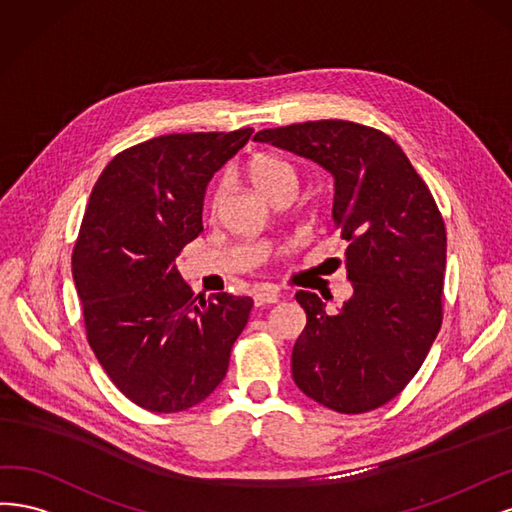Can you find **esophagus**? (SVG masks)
<instances>
[{
    "label": "esophagus",
    "instance_id": "esophagus-1",
    "mask_svg": "<svg viewBox=\"0 0 512 512\" xmlns=\"http://www.w3.org/2000/svg\"><path fill=\"white\" fill-rule=\"evenodd\" d=\"M278 291H274L272 287H261V289H257L255 291V295H253V300H255V304L257 306H266V304H276L278 302Z\"/></svg>",
    "mask_w": 512,
    "mask_h": 512
}]
</instances>
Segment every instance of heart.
<instances>
[{
	"mask_svg": "<svg viewBox=\"0 0 512 512\" xmlns=\"http://www.w3.org/2000/svg\"><path fill=\"white\" fill-rule=\"evenodd\" d=\"M249 176L253 180V185L266 197L274 195L276 191L285 187H298V168H295L287 157L272 155V153L255 155L249 161ZM223 197H225V180L219 178L210 189V197H208L210 212L219 210V206L223 204Z\"/></svg>",
	"mask_w": 512,
	"mask_h": 512,
	"instance_id": "b5f03b06",
	"label": "heart"
}]
</instances>
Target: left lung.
I'll use <instances>...</instances> for the list:
<instances>
[{
	"label": "left lung",
	"instance_id": "obj_1",
	"mask_svg": "<svg viewBox=\"0 0 512 512\" xmlns=\"http://www.w3.org/2000/svg\"><path fill=\"white\" fill-rule=\"evenodd\" d=\"M253 140L332 172L334 227L349 242V302L332 315L317 293H295L306 327L293 346V381L342 415L383 406L419 372L442 325L447 229L434 195L402 148L368 125L306 121Z\"/></svg>",
	"mask_w": 512,
	"mask_h": 512
}]
</instances>
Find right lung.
<instances>
[{"instance_id": "1", "label": "right lung", "mask_w": 512, "mask_h": 512, "mask_svg": "<svg viewBox=\"0 0 512 512\" xmlns=\"http://www.w3.org/2000/svg\"><path fill=\"white\" fill-rule=\"evenodd\" d=\"M236 131L168 134L129 146L97 180L72 251L89 346L117 389L180 412L219 387L253 300L193 295L176 270L204 232L206 187L249 142Z\"/></svg>"}]
</instances>
